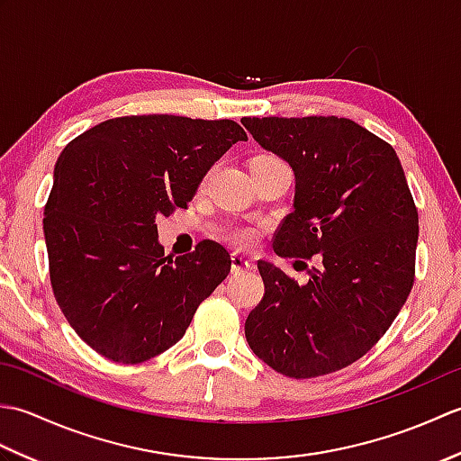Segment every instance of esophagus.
Here are the masks:
<instances>
[{"mask_svg": "<svg viewBox=\"0 0 461 461\" xmlns=\"http://www.w3.org/2000/svg\"><path fill=\"white\" fill-rule=\"evenodd\" d=\"M251 269V261L248 258L240 256V253H231V271L233 273H243Z\"/></svg>", "mask_w": 461, "mask_h": 461, "instance_id": "obj_1", "label": "esophagus"}]
</instances>
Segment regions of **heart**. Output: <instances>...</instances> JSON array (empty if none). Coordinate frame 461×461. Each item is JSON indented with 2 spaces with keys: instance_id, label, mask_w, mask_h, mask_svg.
Segmentation results:
<instances>
[{
  "instance_id": "heart-1",
  "label": "heart",
  "mask_w": 461,
  "mask_h": 461,
  "mask_svg": "<svg viewBox=\"0 0 461 461\" xmlns=\"http://www.w3.org/2000/svg\"><path fill=\"white\" fill-rule=\"evenodd\" d=\"M228 238L230 241L238 243V246H249L253 238H256V233H253V230L249 228H233L228 231Z\"/></svg>"
}]
</instances>
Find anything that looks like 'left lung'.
<instances>
[{
  "label": "left lung",
  "mask_w": 461,
  "mask_h": 461,
  "mask_svg": "<svg viewBox=\"0 0 461 461\" xmlns=\"http://www.w3.org/2000/svg\"><path fill=\"white\" fill-rule=\"evenodd\" d=\"M241 124L295 174V210L273 249L315 259L305 285L258 263L266 295L249 312L246 339L281 375H329L376 345L412 289L418 210L402 164L348 119L243 116Z\"/></svg>",
  "instance_id": "obj_1"
}]
</instances>
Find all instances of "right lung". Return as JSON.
Here are the masks:
<instances>
[{
    "instance_id": "obj_1",
    "label": "right lung",
    "mask_w": 461,
    "mask_h": 461,
    "mask_svg": "<svg viewBox=\"0 0 461 461\" xmlns=\"http://www.w3.org/2000/svg\"><path fill=\"white\" fill-rule=\"evenodd\" d=\"M233 121L121 116L65 146L45 205L55 299L86 345L139 365L176 345L200 303L228 277L230 253L202 241L166 258L156 218L185 208L231 144Z\"/></svg>"
}]
</instances>
